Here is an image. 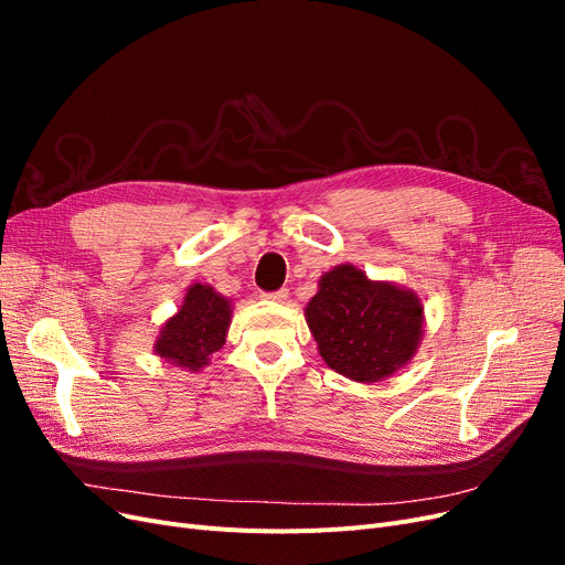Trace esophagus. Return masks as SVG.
Returning <instances> with one entry per match:
<instances>
[{
	"label": "esophagus",
	"instance_id": "esophagus-1",
	"mask_svg": "<svg viewBox=\"0 0 565 565\" xmlns=\"http://www.w3.org/2000/svg\"><path fill=\"white\" fill-rule=\"evenodd\" d=\"M262 297L268 299V301H285L289 297V292H287V289H278V292H264Z\"/></svg>",
	"mask_w": 565,
	"mask_h": 565
}]
</instances>
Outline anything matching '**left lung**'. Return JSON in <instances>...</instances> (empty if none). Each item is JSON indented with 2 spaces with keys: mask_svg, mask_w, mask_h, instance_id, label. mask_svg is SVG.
Wrapping results in <instances>:
<instances>
[{
  "mask_svg": "<svg viewBox=\"0 0 565 565\" xmlns=\"http://www.w3.org/2000/svg\"><path fill=\"white\" fill-rule=\"evenodd\" d=\"M303 316L328 367L361 384L403 370L424 337L419 295L398 282L370 280L353 264L322 273Z\"/></svg>",
  "mask_w": 565,
  "mask_h": 565,
  "instance_id": "1",
  "label": "left lung"
}]
</instances>
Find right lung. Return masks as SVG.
I'll return each mask as SVG.
<instances>
[{"label": "right lung", "instance_id": "add662e5", "mask_svg": "<svg viewBox=\"0 0 565 565\" xmlns=\"http://www.w3.org/2000/svg\"><path fill=\"white\" fill-rule=\"evenodd\" d=\"M231 316L233 301L228 297L216 292L212 285L193 282L185 289L179 311L162 322L152 351L172 367L200 372L226 344Z\"/></svg>", "mask_w": 565, "mask_h": 565}]
</instances>
